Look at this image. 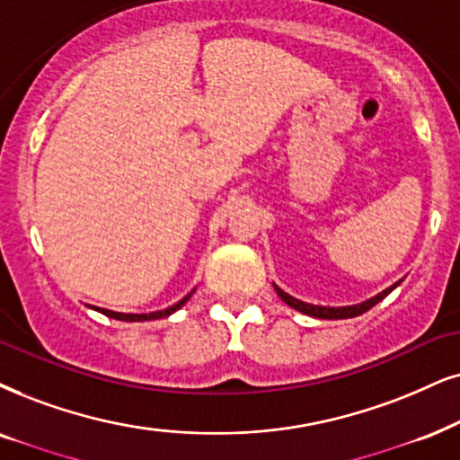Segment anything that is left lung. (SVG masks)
Listing matches in <instances>:
<instances>
[{"mask_svg":"<svg viewBox=\"0 0 460 460\" xmlns=\"http://www.w3.org/2000/svg\"><path fill=\"white\" fill-rule=\"evenodd\" d=\"M399 284V282H397ZM397 284H393L391 288H386V290H382L380 295H376V297H371V299H367V301H363V304H358V305H348V307H324V305H312V304H304V301H299V299H295V297H290L288 293H284L282 288H278L276 287V293L280 295V299L284 301V304L287 305H290V307H295V310H299V312H304V314H307V316H314V318H327V321H340V318H354V316H358V314H365L367 310H371V307H374L376 304H380L382 299L386 297L388 293H391L393 288H397Z\"/></svg>","mask_w":460,"mask_h":460,"instance_id":"left-lung-1","label":"left lung"}]
</instances>
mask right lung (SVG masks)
I'll use <instances>...</instances> for the list:
<instances>
[{
  "instance_id": "obj_1",
  "label": "right lung",
  "mask_w": 460,
  "mask_h": 460,
  "mask_svg": "<svg viewBox=\"0 0 460 460\" xmlns=\"http://www.w3.org/2000/svg\"><path fill=\"white\" fill-rule=\"evenodd\" d=\"M193 293H189L187 297L180 299L178 304H173L172 307H167V310H161V312H150V314H120V312H112V310H100V307H95V310H100L102 314H106L110 318H116V321H125V323H139V321H156V318H165L173 314L176 310H180L184 304H187L189 297Z\"/></svg>"
}]
</instances>
